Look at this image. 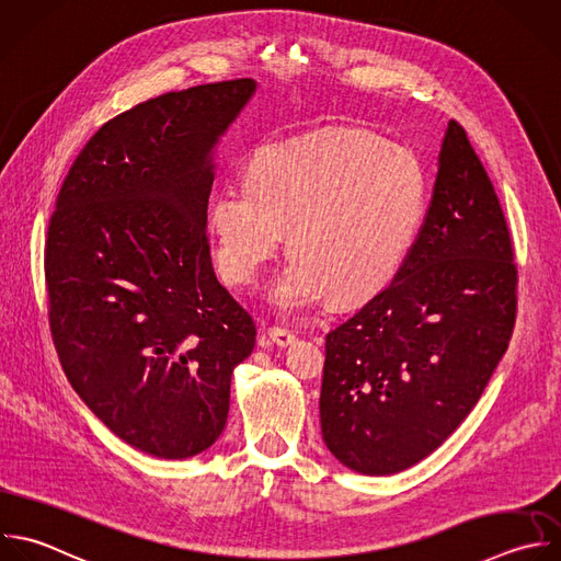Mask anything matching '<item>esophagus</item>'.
Here are the masks:
<instances>
[{"mask_svg": "<svg viewBox=\"0 0 561 561\" xmlns=\"http://www.w3.org/2000/svg\"><path fill=\"white\" fill-rule=\"evenodd\" d=\"M267 337L276 346H289L296 340V333L289 331V329H283V327H272V329H267Z\"/></svg>", "mask_w": 561, "mask_h": 561, "instance_id": "esophagus-1", "label": "esophagus"}]
</instances>
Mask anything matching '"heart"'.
I'll return each instance as SVG.
<instances>
[{
  "instance_id": "heart-1",
  "label": "heart",
  "mask_w": 561,
  "mask_h": 561,
  "mask_svg": "<svg viewBox=\"0 0 561 561\" xmlns=\"http://www.w3.org/2000/svg\"><path fill=\"white\" fill-rule=\"evenodd\" d=\"M427 210L416 153L359 129L283 140L259 151L252 175L224 182L210 221L217 261L252 285L289 228L291 261L272 289L283 311L355 305L401 270Z\"/></svg>"
}]
</instances>
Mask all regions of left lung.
<instances>
[{"label": "left lung", "mask_w": 561, "mask_h": 561, "mask_svg": "<svg viewBox=\"0 0 561 561\" xmlns=\"http://www.w3.org/2000/svg\"><path fill=\"white\" fill-rule=\"evenodd\" d=\"M517 311L513 241L465 129L449 121L423 226L392 283L327 333L322 438L366 476L408 469L471 412Z\"/></svg>", "instance_id": "obj_1"}]
</instances>
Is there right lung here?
Segmentation results:
<instances>
[{
	"label": "right lung",
	"mask_w": 561,
	"mask_h": 561,
	"mask_svg": "<svg viewBox=\"0 0 561 561\" xmlns=\"http://www.w3.org/2000/svg\"><path fill=\"white\" fill-rule=\"evenodd\" d=\"M252 79L145 101L75 160L46 239L53 342L85 405L158 458L208 449L230 377L254 348L252 316L217 280L206 230L213 149Z\"/></svg>",
	"instance_id": "1"
}]
</instances>
